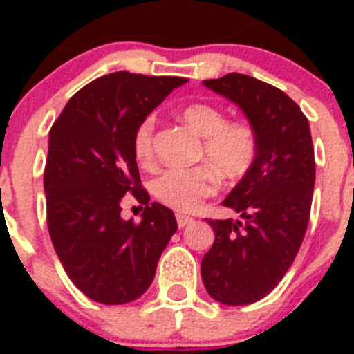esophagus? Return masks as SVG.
<instances>
[{
  "label": "esophagus",
  "mask_w": 354,
  "mask_h": 354,
  "mask_svg": "<svg viewBox=\"0 0 354 354\" xmlns=\"http://www.w3.org/2000/svg\"><path fill=\"white\" fill-rule=\"evenodd\" d=\"M193 221V218H189V216H184V214H177V225H179L180 228L186 227V225H189Z\"/></svg>",
  "instance_id": "1"
}]
</instances>
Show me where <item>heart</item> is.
I'll use <instances>...</instances> for the list:
<instances>
[{
	"label": "heart",
	"instance_id": "obj_1",
	"mask_svg": "<svg viewBox=\"0 0 354 354\" xmlns=\"http://www.w3.org/2000/svg\"><path fill=\"white\" fill-rule=\"evenodd\" d=\"M180 117L198 136L204 138L202 158L216 174L227 180L241 179L257 159V134L243 120H227L220 106L195 102L180 111ZM156 118H143L133 136V152L140 165H149L154 158ZM156 198L180 212H193L202 200L216 192V179L205 167L174 168L161 174L152 184Z\"/></svg>",
	"mask_w": 354,
	"mask_h": 354
}]
</instances>
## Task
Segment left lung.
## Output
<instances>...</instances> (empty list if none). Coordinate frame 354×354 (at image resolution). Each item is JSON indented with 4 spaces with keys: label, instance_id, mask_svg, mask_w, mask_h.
Instances as JSON below:
<instances>
[{
    "label": "left lung",
    "instance_id": "left-lung-1",
    "mask_svg": "<svg viewBox=\"0 0 354 354\" xmlns=\"http://www.w3.org/2000/svg\"><path fill=\"white\" fill-rule=\"evenodd\" d=\"M204 84L239 106L257 134V159L223 200L241 220H209L214 243L200 266L211 298L250 305L278 286L305 237L315 184L310 126L273 84L237 72Z\"/></svg>",
    "mask_w": 354,
    "mask_h": 354
}]
</instances>
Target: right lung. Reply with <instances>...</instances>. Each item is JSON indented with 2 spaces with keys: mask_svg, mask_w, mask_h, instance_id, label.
<instances>
[{
  "mask_svg": "<svg viewBox=\"0 0 354 354\" xmlns=\"http://www.w3.org/2000/svg\"><path fill=\"white\" fill-rule=\"evenodd\" d=\"M184 83L126 71L106 74L74 93L49 131L44 170L49 236L72 283L93 301L124 305L140 298L177 230L171 209L149 204L133 136ZM126 192L146 205L140 224L120 216Z\"/></svg>",
  "mask_w": 354,
  "mask_h": 354,
  "instance_id": "1",
  "label": "right lung"
}]
</instances>
